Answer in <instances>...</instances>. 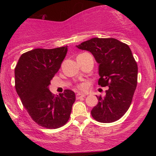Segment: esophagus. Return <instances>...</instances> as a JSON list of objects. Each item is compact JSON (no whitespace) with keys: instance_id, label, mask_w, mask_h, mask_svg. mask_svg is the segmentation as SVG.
Instances as JSON below:
<instances>
[{"instance_id":"1","label":"esophagus","mask_w":156,"mask_h":156,"mask_svg":"<svg viewBox=\"0 0 156 156\" xmlns=\"http://www.w3.org/2000/svg\"><path fill=\"white\" fill-rule=\"evenodd\" d=\"M84 97H85L84 94H80V93H78V94H76V99L78 100V99H80V98H84Z\"/></svg>"}]
</instances>
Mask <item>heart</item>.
I'll return each mask as SVG.
<instances>
[{
  "label": "heart",
  "instance_id": "b5f03b06",
  "mask_svg": "<svg viewBox=\"0 0 156 156\" xmlns=\"http://www.w3.org/2000/svg\"><path fill=\"white\" fill-rule=\"evenodd\" d=\"M77 88H78L80 91H85L86 89H87V84H85V83L78 84V85L77 86Z\"/></svg>",
  "mask_w": 156,
  "mask_h": 156
}]
</instances>
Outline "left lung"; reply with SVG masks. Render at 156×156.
<instances>
[{
	"instance_id": "obj_1",
	"label": "left lung",
	"mask_w": 156,
	"mask_h": 156,
	"mask_svg": "<svg viewBox=\"0 0 156 156\" xmlns=\"http://www.w3.org/2000/svg\"><path fill=\"white\" fill-rule=\"evenodd\" d=\"M92 53L99 64L98 84L108 87L105 97L91 114L96 121L110 123L119 119L131 104L137 86L138 66L127 44L114 38H92L77 45Z\"/></svg>"
}]
</instances>
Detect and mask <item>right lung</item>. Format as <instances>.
<instances>
[{
    "label": "right lung",
    "instance_id": "obj_1",
    "mask_svg": "<svg viewBox=\"0 0 156 156\" xmlns=\"http://www.w3.org/2000/svg\"><path fill=\"white\" fill-rule=\"evenodd\" d=\"M67 53V46L24 53L15 69V89L23 106L37 125L55 129L63 126L70 117L76 94L65 89L55 96L48 87Z\"/></svg>",
    "mask_w": 156,
    "mask_h": 156
}]
</instances>
